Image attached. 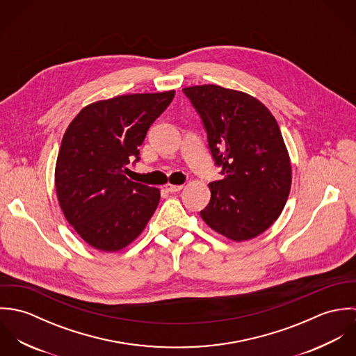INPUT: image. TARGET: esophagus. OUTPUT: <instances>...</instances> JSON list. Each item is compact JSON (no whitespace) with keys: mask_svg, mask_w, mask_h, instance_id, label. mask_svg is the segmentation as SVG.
I'll return each mask as SVG.
<instances>
[{"mask_svg":"<svg viewBox=\"0 0 356 356\" xmlns=\"http://www.w3.org/2000/svg\"><path fill=\"white\" fill-rule=\"evenodd\" d=\"M164 188H165V191H167V192L174 193V192H179V191L184 188V185H172V184H167Z\"/></svg>","mask_w":356,"mask_h":356,"instance_id":"1","label":"esophagus"}]
</instances>
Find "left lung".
Returning <instances> with one entry per match:
<instances>
[{
    "instance_id": "8db88e82",
    "label": "left lung",
    "mask_w": 356,
    "mask_h": 356,
    "mask_svg": "<svg viewBox=\"0 0 356 356\" xmlns=\"http://www.w3.org/2000/svg\"><path fill=\"white\" fill-rule=\"evenodd\" d=\"M202 116L208 147L223 179L211 182L204 222L233 241L266 232L281 215L292 184V165L268 108L252 96L218 85L185 88Z\"/></svg>"
}]
</instances>
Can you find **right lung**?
<instances>
[{
    "mask_svg": "<svg viewBox=\"0 0 356 356\" xmlns=\"http://www.w3.org/2000/svg\"><path fill=\"white\" fill-rule=\"evenodd\" d=\"M175 92L136 93L92 102L67 127L56 161L54 185L61 211L90 247L116 252L145 229L160 191L124 174L156 118Z\"/></svg>",
    "mask_w": 356,
    "mask_h": 356,
    "instance_id": "obj_1",
    "label": "right lung"
}]
</instances>
